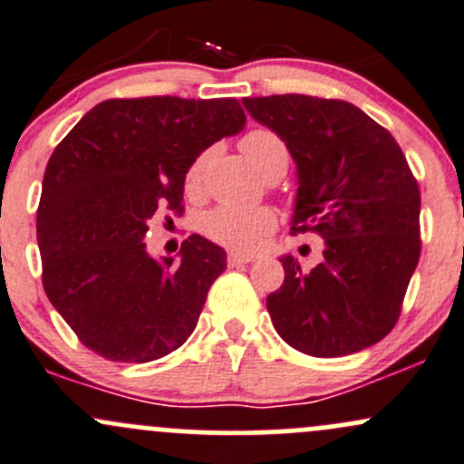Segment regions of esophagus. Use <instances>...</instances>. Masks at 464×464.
Here are the masks:
<instances>
[{
    "instance_id": "1",
    "label": "esophagus",
    "mask_w": 464,
    "mask_h": 464,
    "mask_svg": "<svg viewBox=\"0 0 464 464\" xmlns=\"http://www.w3.org/2000/svg\"><path fill=\"white\" fill-rule=\"evenodd\" d=\"M252 259H255V255H246V252H237V250H232L230 255H227V264H230V266L250 264Z\"/></svg>"
}]
</instances>
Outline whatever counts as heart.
I'll list each match as a JSON object with an SVG mask.
<instances>
[{
  "label": "heart",
  "mask_w": 464,
  "mask_h": 464,
  "mask_svg": "<svg viewBox=\"0 0 464 464\" xmlns=\"http://www.w3.org/2000/svg\"><path fill=\"white\" fill-rule=\"evenodd\" d=\"M241 151L247 156V160L261 171V174H270L272 165L281 156H288L285 145L276 133L270 129H255V131L246 133L241 138ZM200 171H203V159L194 160V165L188 171V185L197 188L200 180ZM203 234L212 241L221 243V246L232 247V250L247 252L255 250L261 243V238L275 227V214L267 208L255 209H237V208H217L209 214H205Z\"/></svg>",
  "instance_id": "heart-1"
}]
</instances>
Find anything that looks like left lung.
Instances as JSON below:
<instances>
[{"label": "left lung", "mask_w": 464, "mask_h": 464, "mask_svg": "<svg viewBox=\"0 0 464 464\" xmlns=\"http://www.w3.org/2000/svg\"><path fill=\"white\" fill-rule=\"evenodd\" d=\"M297 169L290 226L324 238L310 272L284 255L285 279L267 295L275 331L313 357L373 346L400 317L420 259V189L395 138L355 104L313 95L246 98Z\"/></svg>", "instance_id": "8db88e82"}]
</instances>
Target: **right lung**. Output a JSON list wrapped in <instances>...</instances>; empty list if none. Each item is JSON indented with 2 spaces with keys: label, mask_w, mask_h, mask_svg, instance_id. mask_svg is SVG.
Instances as JSON below:
<instances>
[{
  "label": "right lung",
  "mask_w": 464,
  "mask_h": 464,
  "mask_svg": "<svg viewBox=\"0 0 464 464\" xmlns=\"http://www.w3.org/2000/svg\"><path fill=\"white\" fill-rule=\"evenodd\" d=\"M243 127L232 98L104 100L55 147L37 209L42 281L91 351L140 364L192 335L226 250L192 234L156 259L147 223L160 208L180 212L194 160Z\"/></svg>",
  "instance_id": "obj_1"
}]
</instances>
